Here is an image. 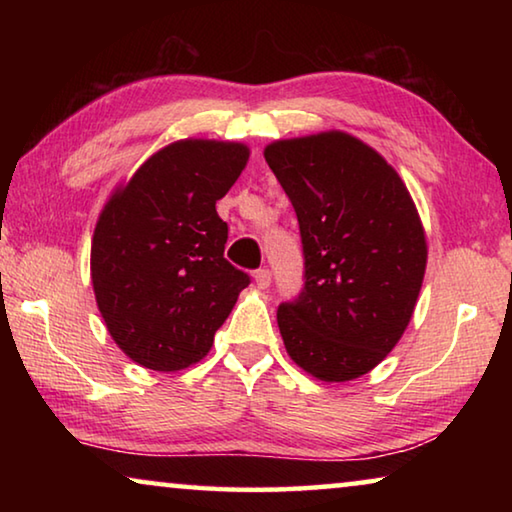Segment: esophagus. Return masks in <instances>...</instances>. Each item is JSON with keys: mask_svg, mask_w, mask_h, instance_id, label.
<instances>
[{"mask_svg": "<svg viewBox=\"0 0 512 512\" xmlns=\"http://www.w3.org/2000/svg\"><path fill=\"white\" fill-rule=\"evenodd\" d=\"M253 277H255L257 289H268V287H271V271H266V268H259V271Z\"/></svg>", "mask_w": 512, "mask_h": 512, "instance_id": "34e87169", "label": "esophagus"}]
</instances>
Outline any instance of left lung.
<instances>
[{
    "instance_id": "obj_1",
    "label": "left lung",
    "mask_w": 512,
    "mask_h": 512,
    "mask_svg": "<svg viewBox=\"0 0 512 512\" xmlns=\"http://www.w3.org/2000/svg\"><path fill=\"white\" fill-rule=\"evenodd\" d=\"M264 158L298 214L305 289L277 309L287 354L343 384L402 339L418 302L427 235L400 173L345 131L275 140Z\"/></svg>"
}]
</instances>
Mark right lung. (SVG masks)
Listing matches in <instances>:
<instances>
[{"instance_id": "right-lung-1", "label": "right lung", "mask_w": 512, "mask_h": 512, "mask_svg": "<svg viewBox=\"0 0 512 512\" xmlns=\"http://www.w3.org/2000/svg\"><path fill=\"white\" fill-rule=\"evenodd\" d=\"M244 142H171L119 183L99 212L90 277L103 323L137 366L178 372L212 350L248 275L223 257L216 201L246 169Z\"/></svg>"}]
</instances>
